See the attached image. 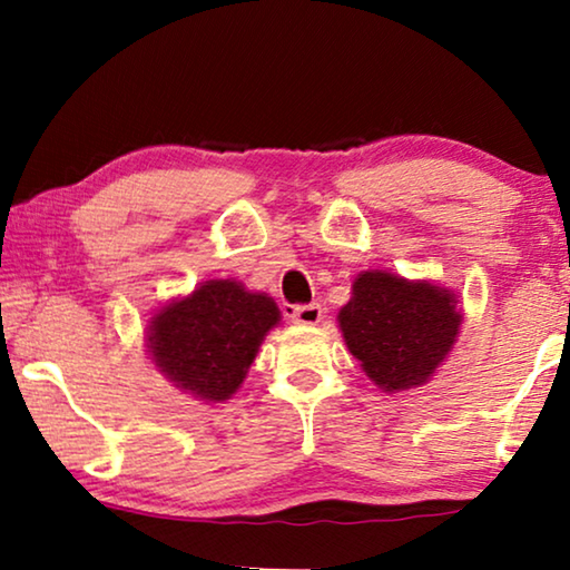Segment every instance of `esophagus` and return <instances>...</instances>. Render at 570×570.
<instances>
[{"mask_svg": "<svg viewBox=\"0 0 570 570\" xmlns=\"http://www.w3.org/2000/svg\"><path fill=\"white\" fill-rule=\"evenodd\" d=\"M291 318L295 324L314 326V324L322 322V306H318V303H303V306H293Z\"/></svg>", "mask_w": 570, "mask_h": 570, "instance_id": "obj_1", "label": "esophagus"}]
</instances>
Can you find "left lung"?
<instances>
[{"mask_svg":"<svg viewBox=\"0 0 570 570\" xmlns=\"http://www.w3.org/2000/svg\"><path fill=\"white\" fill-rule=\"evenodd\" d=\"M337 322L365 376L384 392H404L425 384L451 353L462 311L446 287L371 269L355 277Z\"/></svg>","mask_w":570,"mask_h":570,"instance_id":"1","label":"left lung"}]
</instances>
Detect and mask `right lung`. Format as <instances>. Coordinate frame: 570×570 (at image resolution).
I'll return each instance as SVG.
<instances>
[{"label":"right lung","mask_w":570,"mask_h":570,"mask_svg":"<svg viewBox=\"0 0 570 570\" xmlns=\"http://www.w3.org/2000/svg\"><path fill=\"white\" fill-rule=\"evenodd\" d=\"M277 324L279 308L269 295L246 291L236 279H207L153 316L147 350L176 389L202 402H225Z\"/></svg>","instance_id":"1"}]
</instances>
